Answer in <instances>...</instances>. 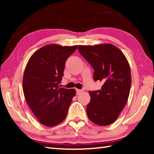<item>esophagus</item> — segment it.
I'll list each match as a JSON object with an SVG mask.
<instances>
[{
	"label": "esophagus",
	"mask_w": 154,
	"mask_h": 154,
	"mask_svg": "<svg viewBox=\"0 0 154 154\" xmlns=\"http://www.w3.org/2000/svg\"><path fill=\"white\" fill-rule=\"evenodd\" d=\"M76 92H77V95H79V94H80L81 93L83 92V90H82L77 89V90H76Z\"/></svg>",
	"instance_id": "34e87169"
}]
</instances>
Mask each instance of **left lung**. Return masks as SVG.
<instances>
[{
	"label": "left lung",
	"mask_w": 154,
	"mask_h": 154,
	"mask_svg": "<svg viewBox=\"0 0 154 154\" xmlns=\"http://www.w3.org/2000/svg\"><path fill=\"white\" fill-rule=\"evenodd\" d=\"M78 51L93 67L94 79L103 83L101 89L90 92L88 117L98 126L116 120L126 105L131 86V72L126 56L110 43L79 45Z\"/></svg>",
	"instance_id": "1"
}]
</instances>
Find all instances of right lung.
<instances>
[{"instance_id": "obj_1", "label": "right lung", "mask_w": 154, "mask_h": 154, "mask_svg": "<svg viewBox=\"0 0 154 154\" xmlns=\"http://www.w3.org/2000/svg\"><path fill=\"white\" fill-rule=\"evenodd\" d=\"M77 45L48 44L34 53L26 66L22 86L28 106L41 124L55 126L66 118L75 89L60 87L67 58Z\"/></svg>"}]
</instances>
